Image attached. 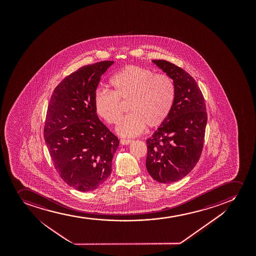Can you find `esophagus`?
<instances>
[{"mask_svg":"<svg viewBox=\"0 0 256 256\" xmlns=\"http://www.w3.org/2000/svg\"><path fill=\"white\" fill-rule=\"evenodd\" d=\"M132 142V140H129V139H121L120 144H123V145H127V144H130Z\"/></svg>","mask_w":256,"mask_h":256,"instance_id":"obj_1","label":"esophagus"}]
</instances>
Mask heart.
Here are the masks:
<instances>
[{
  "label": "heart",
  "instance_id": "1",
  "mask_svg": "<svg viewBox=\"0 0 256 256\" xmlns=\"http://www.w3.org/2000/svg\"><path fill=\"white\" fill-rule=\"evenodd\" d=\"M112 92L98 90L94 94L97 114L109 124L121 117V102H128L130 112L117 127L123 136H135L145 127L154 129L168 118L175 100V86L169 76L147 68L128 66L109 81Z\"/></svg>",
  "mask_w": 256,
  "mask_h": 256
}]
</instances>
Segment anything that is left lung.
Segmentation results:
<instances>
[{"label":"left lung","mask_w":256,"mask_h":256,"mask_svg":"<svg viewBox=\"0 0 256 256\" xmlns=\"http://www.w3.org/2000/svg\"><path fill=\"white\" fill-rule=\"evenodd\" d=\"M174 81L175 100L164 120L147 140L146 168L157 182L182 180L200 159L206 130V104L196 80L182 68L164 60H153Z\"/></svg>","instance_id":"obj_1"}]
</instances>
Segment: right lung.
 Here are the masks:
<instances>
[{
	"instance_id": "1",
	"label": "right lung",
	"mask_w": 256,
	"mask_h": 256,
	"mask_svg": "<svg viewBox=\"0 0 256 256\" xmlns=\"http://www.w3.org/2000/svg\"><path fill=\"white\" fill-rule=\"evenodd\" d=\"M114 63L84 66L66 76L50 98L44 140L56 170L76 190L92 191L112 172L118 139L99 120L94 94L100 76Z\"/></svg>"
}]
</instances>
